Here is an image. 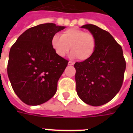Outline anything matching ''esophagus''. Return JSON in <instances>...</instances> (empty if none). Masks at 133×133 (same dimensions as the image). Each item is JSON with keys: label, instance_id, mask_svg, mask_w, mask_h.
Here are the masks:
<instances>
[{"label": "esophagus", "instance_id": "esophagus-1", "mask_svg": "<svg viewBox=\"0 0 133 133\" xmlns=\"http://www.w3.org/2000/svg\"><path fill=\"white\" fill-rule=\"evenodd\" d=\"M75 64V63L74 62H72V61H69L68 62V65H73Z\"/></svg>", "mask_w": 133, "mask_h": 133}]
</instances>
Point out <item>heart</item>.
Instances as JSON below:
<instances>
[{
	"mask_svg": "<svg viewBox=\"0 0 133 133\" xmlns=\"http://www.w3.org/2000/svg\"><path fill=\"white\" fill-rule=\"evenodd\" d=\"M51 45L58 56L63 57L71 49L72 56L80 61H87L95 53L97 39L92 33L85 32L79 28H69L60 36L56 34L51 40Z\"/></svg>",
	"mask_w": 133,
	"mask_h": 133,
	"instance_id": "heart-1",
	"label": "heart"
}]
</instances>
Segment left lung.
<instances>
[{"mask_svg":"<svg viewBox=\"0 0 133 133\" xmlns=\"http://www.w3.org/2000/svg\"><path fill=\"white\" fill-rule=\"evenodd\" d=\"M81 28L95 35L97 46L90 59L75 63L77 92L85 103L99 106L109 102L120 90L126 61L122 47L109 32L92 24Z\"/></svg>","mask_w":133,"mask_h":133,"instance_id":"left-lung-1","label":"left lung"}]
</instances>
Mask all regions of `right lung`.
I'll return each instance as SVG.
<instances>
[{
	"label": "right lung",
	"instance_id": "1",
	"mask_svg": "<svg viewBox=\"0 0 133 133\" xmlns=\"http://www.w3.org/2000/svg\"><path fill=\"white\" fill-rule=\"evenodd\" d=\"M65 28L41 24L24 32L11 46L7 75L16 95L28 105L42 104L56 93L68 61L56 54L51 40Z\"/></svg>",
	"mask_w": 133,
	"mask_h": 133
}]
</instances>
